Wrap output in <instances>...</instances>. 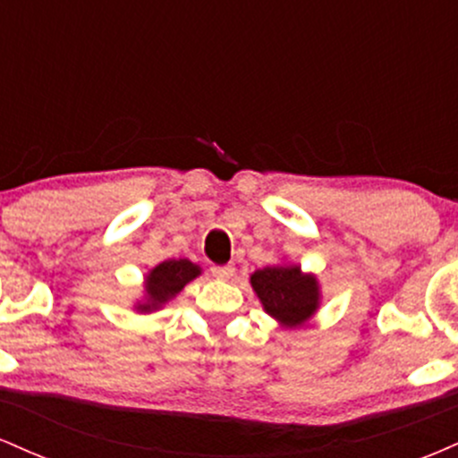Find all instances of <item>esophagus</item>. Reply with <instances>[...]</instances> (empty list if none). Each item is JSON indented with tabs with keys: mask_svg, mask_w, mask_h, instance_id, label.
Masks as SVG:
<instances>
[{
	"mask_svg": "<svg viewBox=\"0 0 458 458\" xmlns=\"http://www.w3.org/2000/svg\"><path fill=\"white\" fill-rule=\"evenodd\" d=\"M211 273L217 277V280H228V277H233L234 267L233 265H213Z\"/></svg>",
	"mask_w": 458,
	"mask_h": 458,
	"instance_id": "esophagus-1",
	"label": "esophagus"
}]
</instances>
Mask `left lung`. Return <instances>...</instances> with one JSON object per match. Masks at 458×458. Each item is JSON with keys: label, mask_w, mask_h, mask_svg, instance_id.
Segmentation results:
<instances>
[{"label": "left lung", "mask_w": 458, "mask_h": 458, "mask_svg": "<svg viewBox=\"0 0 458 458\" xmlns=\"http://www.w3.org/2000/svg\"><path fill=\"white\" fill-rule=\"evenodd\" d=\"M250 282L265 312L284 327H299L317 312L320 301L318 282L314 276L301 273V267H265L251 273Z\"/></svg>", "instance_id": "1"}]
</instances>
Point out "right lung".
Masks as SVG:
<instances>
[{"mask_svg": "<svg viewBox=\"0 0 458 458\" xmlns=\"http://www.w3.org/2000/svg\"><path fill=\"white\" fill-rule=\"evenodd\" d=\"M199 276V267L193 265L191 260L178 259L165 260L157 265L148 276H146V297L144 301L138 303L140 312H152L159 310L163 303L174 299L189 282L196 280Z\"/></svg>", "mask_w": 458, "mask_h": 458, "instance_id": "add662e5", "label": "right lung"}]
</instances>
